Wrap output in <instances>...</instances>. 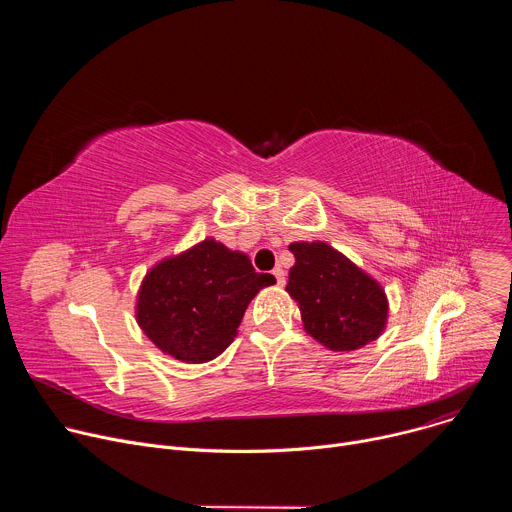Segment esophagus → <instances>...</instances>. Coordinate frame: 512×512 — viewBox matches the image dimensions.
<instances>
[{
    "instance_id": "obj_1",
    "label": "esophagus",
    "mask_w": 512,
    "mask_h": 512,
    "mask_svg": "<svg viewBox=\"0 0 512 512\" xmlns=\"http://www.w3.org/2000/svg\"><path fill=\"white\" fill-rule=\"evenodd\" d=\"M273 277H275V283L279 285V287H283L285 285V273H283V269H273Z\"/></svg>"
}]
</instances>
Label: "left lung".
I'll use <instances>...</instances> for the list:
<instances>
[{"label":"left lung","mask_w":512,"mask_h":512,"mask_svg":"<svg viewBox=\"0 0 512 512\" xmlns=\"http://www.w3.org/2000/svg\"><path fill=\"white\" fill-rule=\"evenodd\" d=\"M296 265L287 294L302 312L304 330L334 352L356 350L377 340L389 316L381 283L328 243H291Z\"/></svg>","instance_id":"8db88e82"}]
</instances>
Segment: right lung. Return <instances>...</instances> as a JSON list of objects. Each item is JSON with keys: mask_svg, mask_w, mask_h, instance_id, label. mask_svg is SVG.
Instances as JSON below:
<instances>
[{"mask_svg": "<svg viewBox=\"0 0 512 512\" xmlns=\"http://www.w3.org/2000/svg\"><path fill=\"white\" fill-rule=\"evenodd\" d=\"M275 277L214 239L166 257L145 273L135 318L164 354L198 364L216 358L237 336L249 302Z\"/></svg>", "mask_w": 512, "mask_h": 512, "instance_id": "add662e5", "label": "right lung"}]
</instances>
